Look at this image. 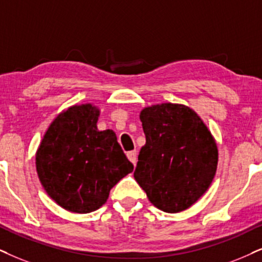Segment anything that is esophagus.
<instances>
[{
    "label": "esophagus",
    "mask_w": 262,
    "mask_h": 262,
    "mask_svg": "<svg viewBox=\"0 0 262 262\" xmlns=\"http://www.w3.org/2000/svg\"><path fill=\"white\" fill-rule=\"evenodd\" d=\"M127 157H128V160L130 161L134 165L137 164V151H129V152H127Z\"/></svg>",
    "instance_id": "esophagus-1"
}]
</instances>
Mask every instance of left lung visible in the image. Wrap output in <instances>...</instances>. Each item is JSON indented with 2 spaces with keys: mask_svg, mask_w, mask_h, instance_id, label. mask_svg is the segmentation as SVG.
<instances>
[{
  "mask_svg": "<svg viewBox=\"0 0 262 262\" xmlns=\"http://www.w3.org/2000/svg\"><path fill=\"white\" fill-rule=\"evenodd\" d=\"M140 121L146 144L138 156L135 180L158 209H187L203 196L216 173L214 137L200 116L181 104L142 108Z\"/></svg>",
  "mask_w": 262,
  "mask_h": 262,
  "instance_id": "8db88e82",
  "label": "left lung"
}]
</instances>
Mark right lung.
<instances>
[{
  "instance_id": "1",
  "label": "right lung",
  "mask_w": 262,
  "mask_h": 262,
  "mask_svg": "<svg viewBox=\"0 0 262 262\" xmlns=\"http://www.w3.org/2000/svg\"><path fill=\"white\" fill-rule=\"evenodd\" d=\"M100 110L74 105L49 125L36 152V170L43 188L72 213L99 209L110 190L133 171L115 132L98 130Z\"/></svg>"
}]
</instances>
